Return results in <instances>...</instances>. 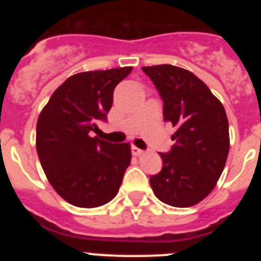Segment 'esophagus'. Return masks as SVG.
Returning a JSON list of instances; mask_svg holds the SVG:
<instances>
[{
	"mask_svg": "<svg viewBox=\"0 0 261 261\" xmlns=\"http://www.w3.org/2000/svg\"><path fill=\"white\" fill-rule=\"evenodd\" d=\"M130 150H132L133 155H141V154L144 153V151H142L141 149H138L137 146H132V147H130Z\"/></svg>",
	"mask_w": 261,
	"mask_h": 261,
	"instance_id": "obj_1",
	"label": "esophagus"
}]
</instances>
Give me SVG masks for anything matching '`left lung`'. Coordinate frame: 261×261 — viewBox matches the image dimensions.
Here are the masks:
<instances>
[{
    "mask_svg": "<svg viewBox=\"0 0 261 261\" xmlns=\"http://www.w3.org/2000/svg\"><path fill=\"white\" fill-rule=\"evenodd\" d=\"M163 100V119L176 130L163 167L150 176L154 195L176 208L199 204L213 191L230 149L229 121L222 103L190 70L174 65L144 66Z\"/></svg>",
    "mask_w": 261,
    "mask_h": 261,
    "instance_id": "obj_1",
    "label": "left lung"
}]
</instances>
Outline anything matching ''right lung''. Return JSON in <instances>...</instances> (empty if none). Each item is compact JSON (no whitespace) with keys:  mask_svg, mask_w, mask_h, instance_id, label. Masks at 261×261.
Wrapping results in <instances>:
<instances>
[{"mask_svg":"<svg viewBox=\"0 0 261 261\" xmlns=\"http://www.w3.org/2000/svg\"><path fill=\"white\" fill-rule=\"evenodd\" d=\"M132 66L82 71L56 89L36 124V151L50 186L62 199L80 208H98L117 195L130 165V145L96 137L106 121L114 90Z\"/></svg>","mask_w":261,"mask_h":261,"instance_id":"obj_1","label":"right lung"}]
</instances>
